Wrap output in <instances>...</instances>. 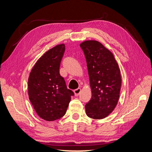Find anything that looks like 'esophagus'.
Returning <instances> with one entry per match:
<instances>
[{
    "label": "esophagus",
    "mask_w": 152,
    "mask_h": 152,
    "mask_svg": "<svg viewBox=\"0 0 152 152\" xmlns=\"http://www.w3.org/2000/svg\"><path fill=\"white\" fill-rule=\"evenodd\" d=\"M80 91H81V89L80 88H77V89H75L74 90V93H75V96H79V94H80Z\"/></svg>",
    "instance_id": "esophagus-1"
}]
</instances>
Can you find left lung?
<instances>
[{
    "mask_svg": "<svg viewBox=\"0 0 152 152\" xmlns=\"http://www.w3.org/2000/svg\"><path fill=\"white\" fill-rule=\"evenodd\" d=\"M86 59L92 97L86 104L87 115L102 119L117 104L121 87V71L113 54L100 42L86 40L80 44Z\"/></svg>",
    "mask_w": 152,
    "mask_h": 152,
    "instance_id": "obj_1",
    "label": "left lung"
}]
</instances>
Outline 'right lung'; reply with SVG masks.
Returning <instances> with one entry per match:
<instances>
[{
  "mask_svg": "<svg viewBox=\"0 0 152 152\" xmlns=\"http://www.w3.org/2000/svg\"><path fill=\"white\" fill-rule=\"evenodd\" d=\"M65 51L64 44L48 50L36 62L28 78L30 102L38 115L47 121L57 120L65 115L71 96H74L59 73Z\"/></svg>",
  "mask_w": 152,
  "mask_h": 152,
  "instance_id": "right-lung-1",
  "label": "right lung"
}]
</instances>
